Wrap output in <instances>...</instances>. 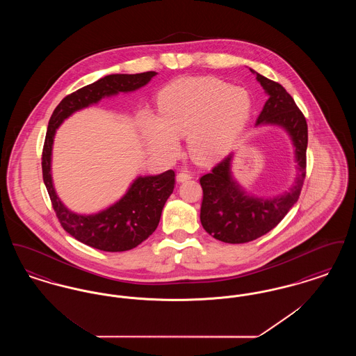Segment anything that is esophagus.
Segmentation results:
<instances>
[{
	"mask_svg": "<svg viewBox=\"0 0 356 356\" xmlns=\"http://www.w3.org/2000/svg\"><path fill=\"white\" fill-rule=\"evenodd\" d=\"M192 179V173H189L188 170H183L180 173H177L176 176V181L177 183H184L186 180H191Z\"/></svg>",
	"mask_w": 356,
	"mask_h": 356,
	"instance_id": "obj_1",
	"label": "esophagus"
}]
</instances>
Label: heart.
<instances>
[{
	"mask_svg": "<svg viewBox=\"0 0 356 356\" xmlns=\"http://www.w3.org/2000/svg\"><path fill=\"white\" fill-rule=\"evenodd\" d=\"M252 109L248 92L211 77L184 79L160 95V115L147 112L143 132L149 148L165 157L180 151L188 135L192 154L202 161L228 152L245 128Z\"/></svg>",
	"mask_w": 356,
	"mask_h": 356,
	"instance_id": "1",
	"label": "heart"
}]
</instances>
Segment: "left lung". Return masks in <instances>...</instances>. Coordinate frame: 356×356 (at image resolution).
<instances>
[{
    "mask_svg": "<svg viewBox=\"0 0 356 356\" xmlns=\"http://www.w3.org/2000/svg\"><path fill=\"white\" fill-rule=\"evenodd\" d=\"M250 70L268 96L256 120V127H279L287 134L293 147L296 176L287 191L276 196H256L234 176V152L212 172L204 175L200 179L204 195L200 209L202 225L211 236L231 244L252 241L275 228L298 202L305 176L308 129L303 113L282 85L254 69Z\"/></svg>",
    "mask_w": 356,
    "mask_h": 356,
    "instance_id": "8db88e82",
    "label": "left lung"
}]
</instances>
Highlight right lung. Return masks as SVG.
<instances>
[{
    "label": "right lung",
    "mask_w": 356,
    "mask_h": 356,
    "mask_svg": "<svg viewBox=\"0 0 356 356\" xmlns=\"http://www.w3.org/2000/svg\"><path fill=\"white\" fill-rule=\"evenodd\" d=\"M156 72L136 74H109L67 96L54 109L42 151V177L54 212L69 235L92 248L105 252L129 251L152 235L159 225L164 204L175 188V172L137 176L127 192L106 208L95 213L69 209L58 197L51 176L54 136L73 113L99 104L105 97L129 93L145 86Z\"/></svg>",
    "instance_id": "obj_1"
}]
</instances>
